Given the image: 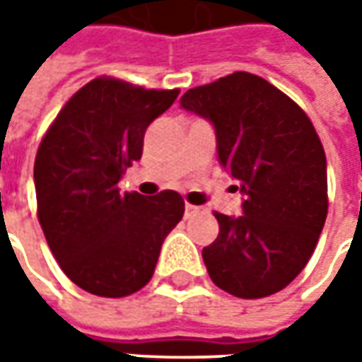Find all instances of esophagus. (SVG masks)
Masks as SVG:
<instances>
[{
  "label": "esophagus",
  "instance_id": "34e87169",
  "mask_svg": "<svg viewBox=\"0 0 362 362\" xmlns=\"http://www.w3.org/2000/svg\"><path fill=\"white\" fill-rule=\"evenodd\" d=\"M199 214H203V207H199V205H185V217H193V216H199Z\"/></svg>",
  "mask_w": 362,
  "mask_h": 362
}]
</instances>
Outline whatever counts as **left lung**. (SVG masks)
Returning <instances> with one entry per match:
<instances>
[{
  "label": "left lung",
  "instance_id": "left-lung-1",
  "mask_svg": "<svg viewBox=\"0 0 362 362\" xmlns=\"http://www.w3.org/2000/svg\"><path fill=\"white\" fill-rule=\"evenodd\" d=\"M214 124L219 165L238 181L242 216L216 214L203 247L209 278L238 298L290 284L313 256L328 211L327 155L306 112L268 80L233 72L181 96Z\"/></svg>",
  "mask_w": 362,
  "mask_h": 362
}]
</instances>
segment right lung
Instances as JSON below:
<instances>
[{"mask_svg": "<svg viewBox=\"0 0 362 362\" xmlns=\"http://www.w3.org/2000/svg\"><path fill=\"white\" fill-rule=\"evenodd\" d=\"M179 90L96 78L66 103L34 165L37 219L64 274L82 290L122 298L153 278L160 245L181 221L179 193H120L145 131Z\"/></svg>", "mask_w": 362, "mask_h": 362, "instance_id": "1", "label": "right lung"}]
</instances>
